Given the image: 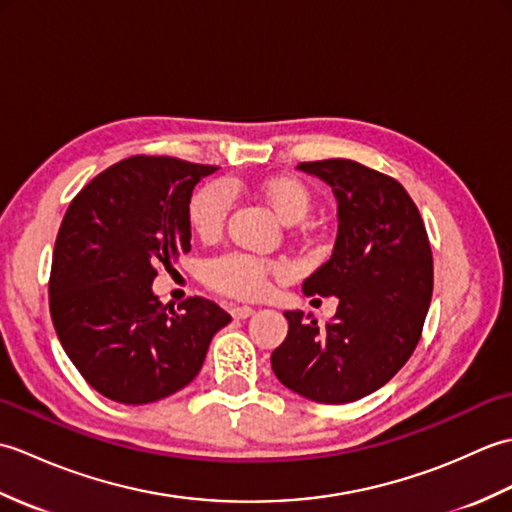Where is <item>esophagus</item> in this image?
I'll return each instance as SVG.
<instances>
[{"mask_svg": "<svg viewBox=\"0 0 512 512\" xmlns=\"http://www.w3.org/2000/svg\"><path fill=\"white\" fill-rule=\"evenodd\" d=\"M231 314H233V319L244 321V319H248V317H253L255 310H253V308H248V306H237V308H233V310H231Z\"/></svg>", "mask_w": 512, "mask_h": 512, "instance_id": "esophagus-1", "label": "esophagus"}]
</instances>
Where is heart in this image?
<instances>
[{"mask_svg":"<svg viewBox=\"0 0 512 512\" xmlns=\"http://www.w3.org/2000/svg\"><path fill=\"white\" fill-rule=\"evenodd\" d=\"M270 209L281 222L295 224L310 209V193L295 180H270L262 187ZM233 191L226 182H209L193 193L189 204V220L200 237H215L224 228ZM288 266L273 259L248 253H224L206 264L204 279L213 290L233 299H259L270 288V279L286 275Z\"/></svg>","mask_w":512,"mask_h":512,"instance_id":"obj_1","label":"heart"}]
</instances>
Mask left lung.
Wrapping results in <instances>:
<instances>
[{"mask_svg": "<svg viewBox=\"0 0 512 512\" xmlns=\"http://www.w3.org/2000/svg\"><path fill=\"white\" fill-rule=\"evenodd\" d=\"M336 198L332 255L303 281V295L336 297L332 321L319 328L288 310V336L270 356L281 385L343 405L380 389L420 341L433 292V257L418 206L405 187L361 162H301Z\"/></svg>", "mask_w": 512, "mask_h": 512, "instance_id": "left-lung-1", "label": "left lung"}]
</instances>
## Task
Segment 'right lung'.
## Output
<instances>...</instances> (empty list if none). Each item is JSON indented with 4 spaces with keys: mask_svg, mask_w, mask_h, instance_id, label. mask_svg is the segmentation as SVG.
<instances>
[{
    "mask_svg": "<svg viewBox=\"0 0 512 512\" xmlns=\"http://www.w3.org/2000/svg\"><path fill=\"white\" fill-rule=\"evenodd\" d=\"M217 167L134 156L70 202L52 255L50 314L65 354L105 398L147 405L198 376L231 317L191 297L173 312L151 290L191 250L189 202Z\"/></svg>",
    "mask_w": 512,
    "mask_h": 512,
    "instance_id": "obj_1",
    "label": "right lung"
}]
</instances>
